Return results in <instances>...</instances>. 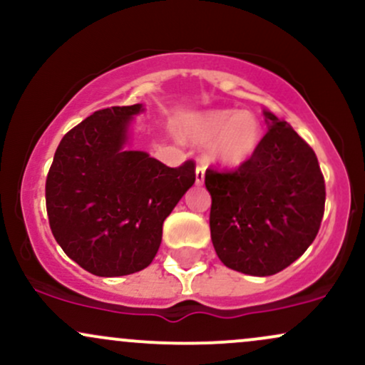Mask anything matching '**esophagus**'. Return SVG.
<instances>
[{
  "label": "esophagus",
  "mask_w": 365,
  "mask_h": 365,
  "mask_svg": "<svg viewBox=\"0 0 365 365\" xmlns=\"http://www.w3.org/2000/svg\"><path fill=\"white\" fill-rule=\"evenodd\" d=\"M204 175H206V168H204L202 165H197V168H195V183H197V185H202Z\"/></svg>",
  "instance_id": "1"
}]
</instances>
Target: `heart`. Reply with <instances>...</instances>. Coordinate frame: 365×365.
I'll use <instances>...</instances> for the list:
<instances>
[{
    "instance_id": "heart-1",
    "label": "heart",
    "mask_w": 365,
    "mask_h": 365,
    "mask_svg": "<svg viewBox=\"0 0 365 365\" xmlns=\"http://www.w3.org/2000/svg\"><path fill=\"white\" fill-rule=\"evenodd\" d=\"M185 133L197 144H206L209 161L238 168L254 158L262 142V125L250 111L209 110L185 125Z\"/></svg>"
}]
</instances>
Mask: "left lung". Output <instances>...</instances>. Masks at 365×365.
<instances>
[{
    "mask_svg": "<svg viewBox=\"0 0 365 365\" xmlns=\"http://www.w3.org/2000/svg\"><path fill=\"white\" fill-rule=\"evenodd\" d=\"M267 133L232 173L206 171L211 240L221 262L250 276L279 273L319 232L326 188L316 153L287 121L264 111Z\"/></svg>",
    "mask_w": 365,
    "mask_h": 365,
    "instance_id": "obj_1",
    "label": "left lung"
}]
</instances>
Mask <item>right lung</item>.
Instances as JSON below:
<instances>
[{
  "mask_svg": "<svg viewBox=\"0 0 365 365\" xmlns=\"http://www.w3.org/2000/svg\"><path fill=\"white\" fill-rule=\"evenodd\" d=\"M142 104L92 113L63 137L46 180L49 226L63 252L104 278L153 262L163 223L195 182V165L170 168L127 150Z\"/></svg>",
  "mask_w": 365,
  "mask_h": 365,
  "instance_id": "1",
  "label": "right lung"
}]
</instances>
